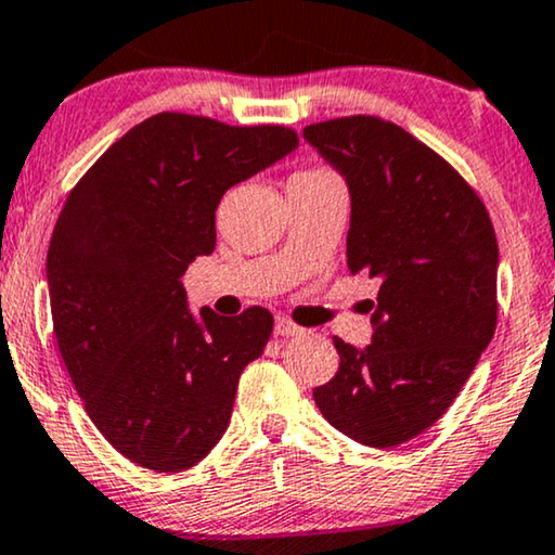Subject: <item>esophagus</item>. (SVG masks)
<instances>
[{"mask_svg":"<svg viewBox=\"0 0 555 555\" xmlns=\"http://www.w3.org/2000/svg\"><path fill=\"white\" fill-rule=\"evenodd\" d=\"M275 336H302V328L300 325H295L291 318H285V315H278L275 318Z\"/></svg>","mask_w":555,"mask_h":555,"instance_id":"1","label":"esophagus"}]
</instances>
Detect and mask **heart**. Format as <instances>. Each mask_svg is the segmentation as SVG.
I'll return each instance as SVG.
<instances>
[{"label":"heart","mask_w":555,"mask_h":555,"mask_svg":"<svg viewBox=\"0 0 555 555\" xmlns=\"http://www.w3.org/2000/svg\"><path fill=\"white\" fill-rule=\"evenodd\" d=\"M293 179L295 181H318V184H321V181H338L336 173H333L331 169H325V166H313V169H302V171L295 173Z\"/></svg>","instance_id":"heart-1"}]
</instances>
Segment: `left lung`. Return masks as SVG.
<instances>
[{
	"label": "left lung",
	"instance_id": "1",
	"mask_svg": "<svg viewBox=\"0 0 555 555\" xmlns=\"http://www.w3.org/2000/svg\"><path fill=\"white\" fill-rule=\"evenodd\" d=\"M351 192L346 257L376 278L366 348L338 336L321 414L366 447H397L442 416L498 323V237L473 186L427 143L376 116L302 128Z\"/></svg>",
	"mask_w": 555,
	"mask_h": 555
}]
</instances>
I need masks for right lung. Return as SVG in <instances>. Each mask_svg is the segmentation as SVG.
<instances>
[{
	"instance_id": "right-lung-1",
	"label": "right lung",
	"mask_w": 555,
	"mask_h": 555,
	"mask_svg": "<svg viewBox=\"0 0 555 555\" xmlns=\"http://www.w3.org/2000/svg\"><path fill=\"white\" fill-rule=\"evenodd\" d=\"M295 146L285 126L158 113L67 194L48 249L52 328L88 416L135 465L181 473L222 439L272 315H194L181 275L215 249L227 189Z\"/></svg>"
}]
</instances>
